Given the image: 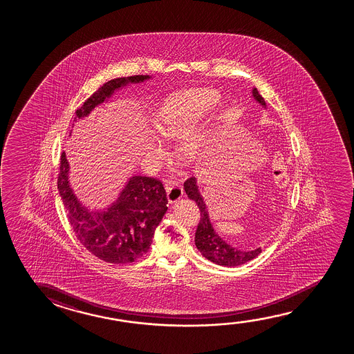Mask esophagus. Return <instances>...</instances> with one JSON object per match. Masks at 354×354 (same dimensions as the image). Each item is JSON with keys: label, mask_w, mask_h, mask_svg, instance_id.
Here are the masks:
<instances>
[{"label": "esophagus", "mask_w": 354, "mask_h": 354, "mask_svg": "<svg viewBox=\"0 0 354 354\" xmlns=\"http://www.w3.org/2000/svg\"><path fill=\"white\" fill-rule=\"evenodd\" d=\"M165 191H167V194H168L169 203L178 202V201L184 196V189H183V187H181L179 184H175V183L165 184Z\"/></svg>", "instance_id": "34e87169"}]
</instances>
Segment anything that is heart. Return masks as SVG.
I'll use <instances>...</instances> for the list:
<instances>
[{"instance_id": "1", "label": "heart", "mask_w": 354, "mask_h": 354, "mask_svg": "<svg viewBox=\"0 0 354 354\" xmlns=\"http://www.w3.org/2000/svg\"><path fill=\"white\" fill-rule=\"evenodd\" d=\"M220 94L214 89L201 88L175 94L160 105L156 113L155 126L162 138L175 139L179 136V152L192 158L203 149L208 139L212 122L194 126L216 106ZM163 146L155 136H150L146 152L152 160H160Z\"/></svg>"}]
</instances>
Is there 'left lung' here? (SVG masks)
<instances>
[{"label": "left lung", "mask_w": 354, "mask_h": 354, "mask_svg": "<svg viewBox=\"0 0 354 354\" xmlns=\"http://www.w3.org/2000/svg\"><path fill=\"white\" fill-rule=\"evenodd\" d=\"M252 97L262 106L266 107V102L263 97L259 94L257 88H252ZM185 192L189 196V199L194 201V203L198 205L201 210V220H199L194 243L201 254L209 261L214 262L220 266H239L245 262L250 261L261 252V248H257L254 250L244 252L238 250L228 243L225 242L223 238L218 236V233L214 231L213 225L209 218L208 208L207 204L204 203L203 197L199 192L197 179L191 176L186 180L184 184Z\"/></svg>", "instance_id": "1"}]
</instances>
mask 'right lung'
I'll use <instances>...</instances> for the list:
<instances>
[{
	"mask_svg": "<svg viewBox=\"0 0 354 354\" xmlns=\"http://www.w3.org/2000/svg\"><path fill=\"white\" fill-rule=\"evenodd\" d=\"M150 78L149 75H136L115 78L102 84L83 102L73 121L87 117L97 105L109 102L113 93L129 83H141ZM68 173L70 165L63 152L58 176L59 194L73 232L88 252L115 265L133 262L149 252L156 227L168 210L167 194L160 180L134 175L109 208L91 212L73 194Z\"/></svg>",
	"mask_w": 354,
	"mask_h": 354,
	"instance_id": "right-lung-1",
	"label": "right lung"
}]
</instances>
